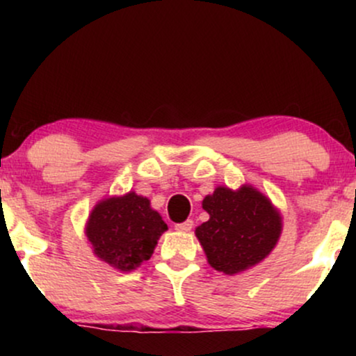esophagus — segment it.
I'll return each mask as SVG.
<instances>
[{
  "label": "esophagus",
  "mask_w": 356,
  "mask_h": 356,
  "mask_svg": "<svg viewBox=\"0 0 356 356\" xmlns=\"http://www.w3.org/2000/svg\"><path fill=\"white\" fill-rule=\"evenodd\" d=\"M192 226H194V222L192 220H184L181 224H175V231L179 232H189L192 229Z\"/></svg>",
  "instance_id": "34e87169"
}]
</instances>
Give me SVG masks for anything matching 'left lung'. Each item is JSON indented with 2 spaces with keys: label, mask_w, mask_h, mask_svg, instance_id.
Masks as SVG:
<instances>
[{
  "label": "left lung",
  "mask_w": 356,
  "mask_h": 356,
  "mask_svg": "<svg viewBox=\"0 0 356 356\" xmlns=\"http://www.w3.org/2000/svg\"><path fill=\"white\" fill-rule=\"evenodd\" d=\"M202 209L209 220L195 227L207 263L224 275L251 269L271 254L283 231V216L271 199L251 184L232 191L218 186Z\"/></svg>",
  "instance_id": "1"
}]
</instances>
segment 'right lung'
I'll list each match as a JSON object with an SVG mask.
<instances>
[{
  "instance_id": "add662e5",
  "label": "right lung",
  "mask_w": 356,
  "mask_h": 356,
  "mask_svg": "<svg viewBox=\"0 0 356 356\" xmlns=\"http://www.w3.org/2000/svg\"><path fill=\"white\" fill-rule=\"evenodd\" d=\"M165 231L167 224L149 199L134 191L102 199L85 224L93 254L122 273L134 271L150 259Z\"/></svg>"
}]
</instances>
